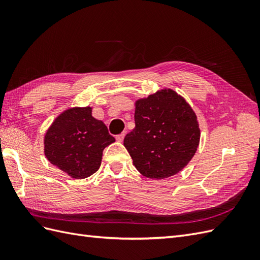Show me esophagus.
Here are the masks:
<instances>
[{
	"mask_svg": "<svg viewBox=\"0 0 260 260\" xmlns=\"http://www.w3.org/2000/svg\"><path fill=\"white\" fill-rule=\"evenodd\" d=\"M124 136H125V133H124V132H122V133H120V135L116 136V140L118 141V142H122L123 139H124Z\"/></svg>",
	"mask_w": 260,
	"mask_h": 260,
	"instance_id": "esophagus-1",
	"label": "esophagus"
}]
</instances>
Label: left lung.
<instances>
[{"label":"left lung","mask_w":260,"mask_h":260,"mask_svg":"<svg viewBox=\"0 0 260 260\" xmlns=\"http://www.w3.org/2000/svg\"><path fill=\"white\" fill-rule=\"evenodd\" d=\"M136 128L123 145L133 165L146 178L164 179L178 174L198 149L201 132L196 115L185 100L170 89L136 103Z\"/></svg>","instance_id":"left-lung-1"}]
</instances>
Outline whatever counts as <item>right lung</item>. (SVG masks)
<instances>
[{"mask_svg": "<svg viewBox=\"0 0 260 260\" xmlns=\"http://www.w3.org/2000/svg\"><path fill=\"white\" fill-rule=\"evenodd\" d=\"M115 142L91 107L69 108L54 120L44 137V154L51 164L75 179L88 178L101 166L106 146Z\"/></svg>", "mask_w": 260, "mask_h": 260, "instance_id": "right-lung-1", "label": "right lung"}]
</instances>
